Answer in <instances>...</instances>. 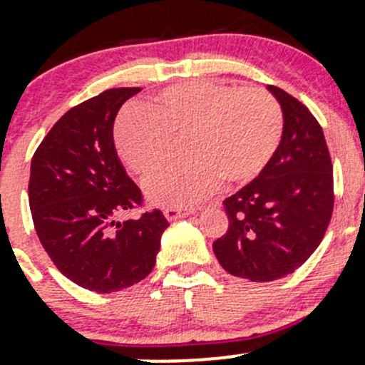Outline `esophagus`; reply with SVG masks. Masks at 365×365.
I'll return each mask as SVG.
<instances>
[{
  "instance_id": "obj_1",
  "label": "esophagus",
  "mask_w": 365,
  "mask_h": 365,
  "mask_svg": "<svg viewBox=\"0 0 365 365\" xmlns=\"http://www.w3.org/2000/svg\"><path fill=\"white\" fill-rule=\"evenodd\" d=\"M165 216L168 221H175L180 220V217H185L190 215V209H183V207H165Z\"/></svg>"
}]
</instances>
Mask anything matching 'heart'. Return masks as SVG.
<instances>
[{
  "mask_svg": "<svg viewBox=\"0 0 365 365\" xmlns=\"http://www.w3.org/2000/svg\"><path fill=\"white\" fill-rule=\"evenodd\" d=\"M279 103L262 89L212 81L166 87L156 98L120 116L115 144L130 170L148 175L173 153L183 137L187 158L145 180V194L163 206H194L228 185L252 182L267 168L283 139Z\"/></svg>",
  "mask_w": 365,
  "mask_h": 365,
  "instance_id": "heart-1",
  "label": "heart"
}]
</instances>
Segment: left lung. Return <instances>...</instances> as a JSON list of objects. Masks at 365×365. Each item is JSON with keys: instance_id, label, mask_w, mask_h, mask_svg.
I'll return each instance as SVG.
<instances>
[{"instance_id": "obj_1", "label": "left lung", "mask_w": 365, "mask_h": 365, "mask_svg": "<svg viewBox=\"0 0 365 365\" xmlns=\"http://www.w3.org/2000/svg\"><path fill=\"white\" fill-rule=\"evenodd\" d=\"M283 139L257 178L223 200L228 230L212 244L230 274L273 282L299 269L321 244L333 215V165L319 121L274 86Z\"/></svg>"}]
</instances>
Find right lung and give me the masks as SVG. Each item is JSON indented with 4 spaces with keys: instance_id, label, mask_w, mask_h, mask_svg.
I'll use <instances>...</instances> for the list:
<instances>
[{
    "instance_id": "obj_1",
    "label": "right lung",
    "mask_w": 365,
    "mask_h": 365,
    "mask_svg": "<svg viewBox=\"0 0 365 365\" xmlns=\"http://www.w3.org/2000/svg\"><path fill=\"white\" fill-rule=\"evenodd\" d=\"M140 87L108 89L66 111L34 153L29 206L54 266L78 287L111 293L144 279L168 221L159 209L118 216L144 202L121 165L113 125Z\"/></svg>"
}]
</instances>
